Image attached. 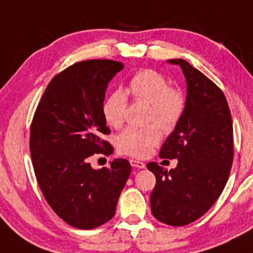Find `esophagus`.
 <instances>
[{
  "instance_id": "34e87169",
  "label": "esophagus",
  "mask_w": 253,
  "mask_h": 253,
  "mask_svg": "<svg viewBox=\"0 0 253 253\" xmlns=\"http://www.w3.org/2000/svg\"><path fill=\"white\" fill-rule=\"evenodd\" d=\"M129 163H130V165L134 167V169H145L146 167L145 163H142V161H139V160L132 159V160H129Z\"/></svg>"
}]
</instances>
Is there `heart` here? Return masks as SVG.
<instances>
[{
	"label": "heart",
	"instance_id": "heart-1",
	"mask_svg": "<svg viewBox=\"0 0 253 253\" xmlns=\"http://www.w3.org/2000/svg\"><path fill=\"white\" fill-rule=\"evenodd\" d=\"M126 93L138 101L148 103L147 118L154 120L161 128L169 130L179 123L185 109V97L178 89H173L167 79L153 69H145L133 75ZM127 96L123 90H114L106 96L102 103V114L106 123L119 128L124 123ZM156 124L144 127H127L118 136V150L123 154L145 158L160 141L161 132Z\"/></svg>",
	"mask_w": 253,
	"mask_h": 253
}]
</instances>
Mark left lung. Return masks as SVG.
I'll return each instance as SVG.
<instances>
[{
    "label": "left lung",
    "instance_id": "obj_1",
    "mask_svg": "<svg viewBox=\"0 0 253 253\" xmlns=\"http://www.w3.org/2000/svg\"><path fill=\"white\" fill-rule=\"evenodd\" d=\"M186 81L185 109L160 150V158L178 159L175 169L147 164L157 182L151 193L152 213L161 223L184 226L211 209L229 179L233 159V127L226 97L202 72L182 59Z\"/></svg>",
    "mask_w": 253,
    "mask_h": 253
}]
</instances>
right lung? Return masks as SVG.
<instances>
[{"instance_id": "add662e5", "label": "right lung", "mask_w": 253, "mask_h": 253, "mask_svg": "<svg viewBox=\"0 0 253 253\" xmlns=\"http://www.w3.org/2000/svg\"><path fill=\"white\" fill-rule=\"evenodd\" d=\"M123 68L112 60L68 67L45 88L30 127L33 167L44 199L78 229H94L113 218L130 173L126 159H114L108 169L89 164L94 153H113L101 140L111 133L102 103L108 84Z\"/></svg>"}]
</instances>
